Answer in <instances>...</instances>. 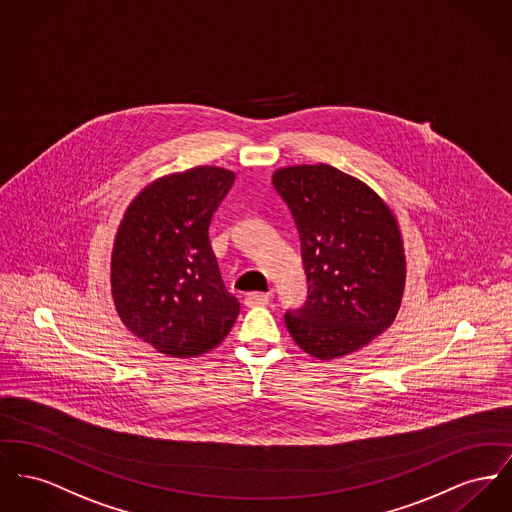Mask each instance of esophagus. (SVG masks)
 Masks as SVG:
<instances>
[{
  "instance_id": "esophagus-1",
  "label": "esophagus",
  "mask_w": 512,
  "mask_h": 512,
  "mask_svg": "<svg viewBox=\"0 0 512 512\" xmlns=\"http://www.w3.org/2000/svg\"><path fill=\"white\" fill-rule=\"evenodd\" d=\"M267 303H269V294H265V292H249L245 296L247 307H261V305H267Z\"/></svg>"
}]
</instances>
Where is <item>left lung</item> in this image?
I'll return each instance as SVG.
<instances>
[{
    "instance_id": "8db88e82",
    "label": "left lung",
    "mask_w": 512,
    "mask_h": 512,
    "mask_svg": "<svg viewBox=\"0 0 512 512\" xmlns=\"http://www.w3.org/2000/svg\"><path fill=\"white\" fill-rule=\"evenodd\" d=\"M272 185L300 234L307 300L284 323L301 350L332 360L385 331L400 307L406 261L396 220L381 197L340 170L292 166Z\"/></svg>"
}]
</instances>
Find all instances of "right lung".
<instances>
[{
	"instance_id": "right-lung-1",
	"label": "right lung",
	"mask_w": 512,
	"mask_h": 512,
	"mask_svg": "<svg viewBox=\"0 0 512 512\" xmlns=\"http://www.w3.org/2000/svg\"><path fill=\"white\" fill-rule=\"evenodd\" d=\"M236 176L199 166L151 183L129 205L112 253V294L135 336L172 358L201 356L234 327L240 301L212 251V214Z\"/></svg>"
}]
</instances>
